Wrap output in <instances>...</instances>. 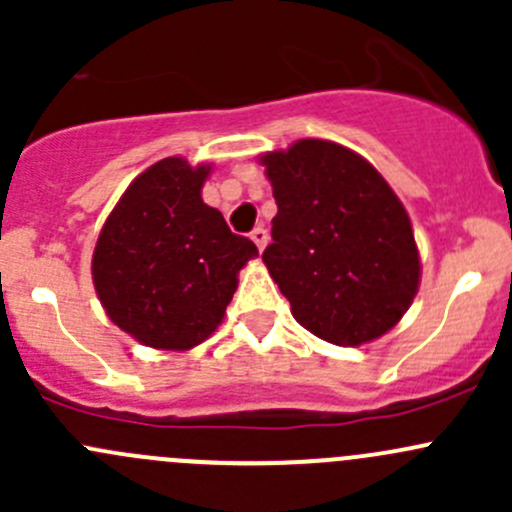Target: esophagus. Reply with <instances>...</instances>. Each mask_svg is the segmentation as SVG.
<instances>
[{
	"label": "esophagus",
	"instance_id": "1",
	"mask_svg": "<svg viewBox=\"0 0 512 512\" xmlns=\"http://www.w3.org/2000/svg\"><path fill=\"white\" fill-rule=\"evenodd\" d=\"M250 237H252V242H255V245H257V250H265V247H267V230H265V227H255V230H252L250 232Z\"/></svg>",
	"mask_w": 512,
	"mask_h": 512
}]
</instances>
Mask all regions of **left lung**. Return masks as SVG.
Here are the masks:
<instances>
[{
    "label": "left lung",
    "mask_w": 512,
    "mask_h": 512,
    "mask_svg": "<svg viewBox=\"0 0 512 512\" xmlns=\"http://www.w3.org/2000/svg\"><path fill=\"white\" fill-rule=\"evenodd\" d=\"M277 215L262 252L294 319L337 347L389 332L414 302L421 260L411 220L379 170L319 138L260 156Z\"/></svg>",
    "instance_id": "left-lung-1"
}]
</instances>
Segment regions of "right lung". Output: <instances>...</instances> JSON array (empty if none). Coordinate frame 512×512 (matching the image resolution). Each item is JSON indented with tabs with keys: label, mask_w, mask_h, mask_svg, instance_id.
<instances>
[{
	"label": "right lung",
	"mask_w": 512,
	"mask_h": 512,
	"mask_svg": "<svg viewBox=\"0 0 512 512\" xmlns=\"http://www.w3.org/2000/svg\"><path fill=\"white\" fill-rule=\"evenodd\" d=\"M213 165L163 158L126 188L98 235L91 275L108 319L165 352L198 347L223 322L237 272L257 257L203 203Z\"/></svg>",
	"instance_id": "1"
}]
</instances>
